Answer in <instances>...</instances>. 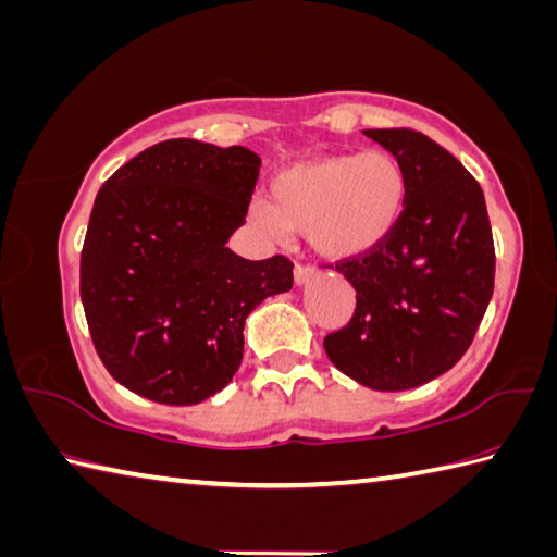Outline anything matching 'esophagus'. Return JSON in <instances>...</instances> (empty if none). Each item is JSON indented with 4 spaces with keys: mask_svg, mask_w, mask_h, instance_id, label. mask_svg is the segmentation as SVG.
I'll return each instance as SVG.
<instances>
[{
    "mask_svg": "<svg viewBox=\"0 0 557 557\" xmlns=\"http://www.w3.org/2000/svg\"><path fill=\"white\" fill-rule=\"evenodd\" d=\"M311 277H317V268L309 265V262H297V268H295L297 285H305V282H309Z\"/></svg>",
    "mask_w": 557,
    "mask_h": 557,
    "instance_id": "esophagus-1",
    "label": "esophagus"
}]
</instances>
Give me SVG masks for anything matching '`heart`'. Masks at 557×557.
<instances>
[{
	"label": "heart",
	"mask_w": 557,
	"mask_h": 557,
	"mask_svg": "<svg viewBox=\"0 0 557 557\" xmlns=\"http://www.w3.org/2000/svg\"><path fill=\"white\" fill-rule=\"evenodd\" d=\"M407 170L387 150L323 156L270 180L250 214L270 231H307L329 258H356L387 240L407 214Z\"/></svg>",
	"instance_id": "1"
}]
</instances>
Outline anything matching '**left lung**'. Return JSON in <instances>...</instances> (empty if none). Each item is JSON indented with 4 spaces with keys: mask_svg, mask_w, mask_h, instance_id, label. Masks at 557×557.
Returning a JSON list of instances; mask_svg holds the SVG:
<instances>
[{
    "mask_svg": "<svg viewBox=\"0 0 557 557\" xmlns=\"http://www.w3.org/2000/svg\"><path fill=\"white\" fill-rule=\"evenodd\" d=\"M366 134L407 170L409 205L382 246L336 260L358 305L323 348L348 377L399 392L465 356L492 299L497 258L482 187L458 158L413 128Z\"/></svg>",
    "mask_w": 557,
    "mask_h": 557,
    "instance_id": "1",
    "label": "left lung"
}]
</instances>
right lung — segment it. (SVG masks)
Masks as SVG:
<instances>
[{
  "instance_id": "add662e5",
  "label": "right lung",
  "mask_w": 557,
  "mask_h": 557,
  "mask_svg": "<svg viewBox=\"0 0 557 557\" xmlns=\"http://www.w3.org/2000/svg\"><path fill=\"white\" fill-rule=\"evenodd\" d=\"M260 158L170 138L111 175L95 199L79 297L109 375L170 407L224 389L262 299L292 289V260H246L226 240L246 224Z\"/></svg>"
}]
</instances>
